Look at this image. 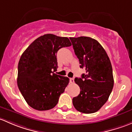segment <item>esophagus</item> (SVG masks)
I'll return each instance as SVG.
<instances>
[{"mask_svg": "<svg viewBox=\"0 0 132 132\" xmlns=\"http://www.w3.org/2000/svg\"><path fill=\"white\" fill-rule=\"evenodd\" d=\"M70 83H74V79L73 78H70Z\"/></svg>", "mask_w": 132, "mask_h": 132, "instance_id": "34e87169", "label": "esophagus"}]
</instances>
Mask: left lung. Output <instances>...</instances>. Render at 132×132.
Masks as SVG:
<instances>
[{
    "label": "left lung",
    "mask_w": 132,
    "mask_h": 132,
    "mask_svg": "<svg viewBox=\"0 0 132 132\" xmlns=\"http://www.w3.org/2000/svg\"><path fill=\"white\" fill-rule=\"evenodd\" d=\"M80 67L86 73L74 81L80 88L79 95L72 98L77 111L94 113L105 104L114 86L111 61L101 44L89 37H70Z\"/></svg>",
    "instance_id": "obj_1"
}]
</instances>
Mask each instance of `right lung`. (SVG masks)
I'll return each mask as SVG.
<instances>
[{
    "mask_svg": "<svg viewBox=\"0 0 132 132\" xmlns=\"http://www.w3.org/2000/svg\"><path fill=\"white\" fill-rule=\"evenodd\" d=\"M71 45L67 37L48 34L36 39L21 55L18 86L27 104L34 109L47 111L58 104L69 79L54 73L58 67L56 54L62 47Z\"/></svg>",
    "mask_w": 132,
    "mask_h": 132,
    "instance_id": "right-lung-1",
    "label": "right lung"
}]
</instances>
